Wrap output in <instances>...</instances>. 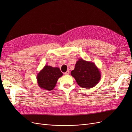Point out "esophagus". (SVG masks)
<instances>
[{
	"instance_id": "obj_1",
	"label": "esophagus",
	"mask_w": 132,
	"mask_h": 132,
	"mask_svg": "<svg viewBox=\"0 0 132 132\" xmlns=\"http://www.w3.org/2000/svg\"><path fill=\"white\" fill-rule=\"evenodd\" d=\"M64 74H65V75H68V74H70V71H67Z\"/></svg>"
}]
</instances>
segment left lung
<instances>
[{
	"instance_id": "left-lung-1",
	"label": "left lung",
	"mask_w": 132,
	"mask_h": 132,
	"mask_svg": "<svg viewBox=\"0 0 132 132\" xmlns=\"http://www.w3.org/2000/svg\"><path fill=\"white\" fill-rule=\"evenodd\" d=\"M71 76L76 79L80 87L90 88L94 87L100 80L101 74L94 62L79 59Z\"/></svg>"
}]
</instances>
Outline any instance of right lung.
I'll list each match as a JSON object with an SVG mask.
<instances>
[{"label": "right lung", "instance_id": "1", "mask_svg": "<svg viewBox=\"0 0 132 132\" xmlns=\"http://www.w3.org/2000/svg\"><path fill=\"white\" fill-rule=\"evenodd\" d=\"M62 75L59 68L45 65L37 76L38 85L42 89L51 90L55 87L58 79Z\"/></svg>", "mask_w": 132, "mask_h": 132}]
</instances>
